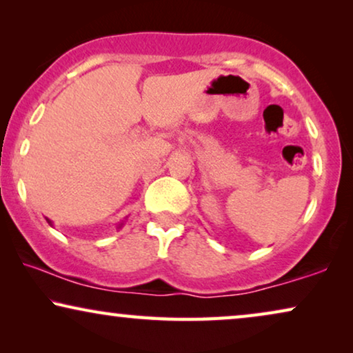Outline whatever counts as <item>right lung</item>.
Here are the masks:
<instances>
[{
    "label": "right lung",
    "mask_w": 353,
    "mask_h": 353,
    "mask_svg": "<svg viewBox=\"0 0 353 353\" xmlns=\"http://www.w3.org/2000/svg\"><path fill=\"white\" fill-rule=\"evenodd\" d=\"M46 220H48V223H50V225H51V226H52V221H51V220H50V219H46ZM122 226H123V221H122V223H120V225H119V226H117V228H122Z\"/></svg>",
    "instance_id": "obj_1"
}]
</instances>
